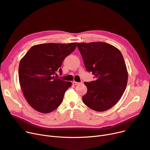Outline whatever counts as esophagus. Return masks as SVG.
<instances>
[{
	"label": "esophagus",
	"mask_w": 150,
	"mask_h": 150,
	"mask_svg": "<svg viewBox=\"0 0 150 150\" xmlns=\"http://www.w3.org/2000/svg\"><path fill=\"white\" fill-rule=\"evenodd\" d=\"M73 85H77V84H79V83H80L79 82H76V81H74V82H73Z\"/></svg>",
	"instance_id": "esophagus-1"
}]
</instances>
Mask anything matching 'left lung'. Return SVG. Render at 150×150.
I'll return each mask as SVG.
<instances>
[{"instance_id": "8db88e82", "label": "left lung", "mask_w": 150, "mask_h": 150, "mask_svg": "<svg viewBox=\"0 0 150 150\" xmlns=\"http://www.w3.org/2000/svg\"><path fill=\"white\" fill-rule=\"evenodd\" d=\"M88 72L95 81L85 82L87 92L83 103L97 111L109 110L117 103L127 86L128 74L121 52L113 45L101 42L78 43Z\"/></svg>"}]
</instances>
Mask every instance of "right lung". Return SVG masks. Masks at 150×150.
Listing matches in <instances>:
<instances>
[{
  "label": "right lung",
  "instance_id": "1",
  "mask_svg": "<svg viewBox=\"0 0 150 150\" xmlns=\"http://www.w3.org/2000/svg\"><path fill=\"white\" fill-rule=\"evenodd\" d=\"M77 43H49L33 46L21 59L19 81L29 105L40 112L49 113L62 103L71 82L57 78L62 74L64 58L73 52Z\"/></svg>",
  "mask_w": 150,
  "mask_h": 150
}]
</instances>
